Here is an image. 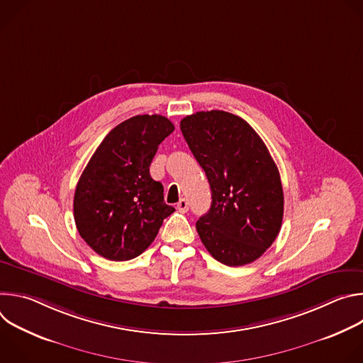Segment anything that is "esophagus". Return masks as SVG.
I'll return each instance as SVG.
<instances>
[{
    "label": "esophagus",
    "instance_id": "esophagus-1",
    "mask_svg": "<svg viewBox=\"0 0 363 363\" xmlns=\"http://www.w3.org/2000/svg\"><path fill=\"white\" fill-rule=\"evenodd\" d=\"M177 208H178V211H181V213H186L188 211V208H189V206H188V201L186 199H179V202L177 203Z\"/></svg>",
    "mask_w": 363,
    "mask_h": 363
}]
</instances>
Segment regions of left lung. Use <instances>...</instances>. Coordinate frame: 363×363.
Instances as JSON below:
<instances>
[{
  "label": "left lung",
  "mask_w": 363,
  "mask_h": 363,
  "mask_svg": "<svg viewBox=\"0 0 363 363\" xmlns=\"http://www.w3.org/2000/svg\"><path fill=\"white\" fill-rule=\"evenodd\" d=\"M181 130L211 186V208L196 221L202 244L225 266L252 263L283 221V186L267 146L244 119L224 111L189 115Z\"/></svg>",
  "instance_id": "8db88e82"
}]
</instances>
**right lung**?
Listing matches in <instances>:
<instances>
[{
    "instance_id": "obj_1",
    "label": "right lung",
    "mask_w": 363,
    "mask_h": 363,
    "mask_svg": "<svg viewBox=\"0 0 363 363\" xmlns=\"http://www.w3.org/2000/svg\"><path fill=\"white\" fill-rule=\"evenodd\" d=\"M175 126L161 115H138L99 145L74 192L80 237L99 255L126 262L142 254L175 208L164 202V186L149 174L160 143Z\"/></svg>"
}]
</instances>
